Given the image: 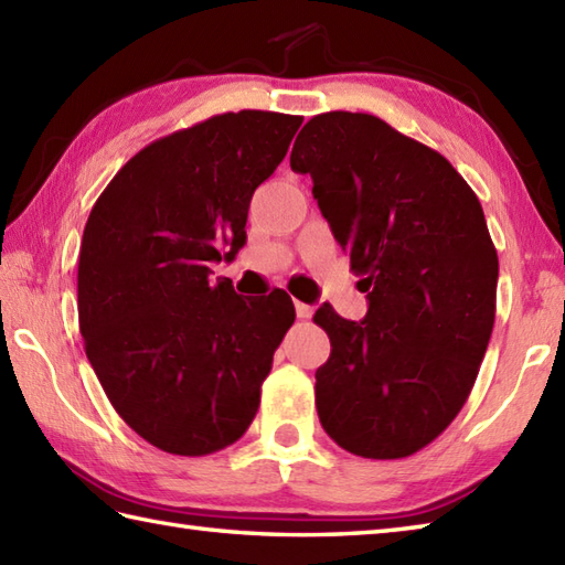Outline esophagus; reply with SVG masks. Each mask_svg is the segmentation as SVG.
Wrapping results in <instances>:
<instances>
[{"label":"esophagus","mask_w":565,"mask_h":565,"mask_svg":"<svg viewBox=\"0 0 565 565\" xmlns=\"http://www.w3.org/2000/svg\"><path fill=\"white\" fill-rule=\"evenodd\" d=\"M296 316L301 318V320H308L310 316H313V306H308V303L296 301Z\"/></svg>","instance_id":"34e87169"}]
</instances>
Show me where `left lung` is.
<instances>
[{
  "label": "left lung",
  "instance_id": "1",
  "mask_svg": "<svg viewBox=\"0 0 565 565\" xmlns=\"http://www.w3.org/2000/svg\"><path fill=\"white\" fill-rule=\"evenodd\" d=\"M332 235L362 274V322L320 306L330 356L316 371L322 429L364 459L435 441L471 393L495 322L498 252L481 201L447 158L371 114L328 111L298 134Z\"/></svg>",
  "mask_w": 565,
  "mask_h": 565
}]
</instances>
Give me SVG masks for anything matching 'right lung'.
Returning a JSON list of instances; mask_svg holds the SVG:
<instances>
[{"mask_svg": "<svg viewBox=\"0 0 565 565\" xmlns=\"http://www.w3.org/2000/svg\"><path fill=\"white\" fill-rule=\"evenodd\" d=\"M301 116H211L150 142L84 225L77 310L84 352L124 423L167 454L206 456L245 435L289 294L243 298L209 262L245 245L255 189L286 158Z\"/></svg>", "mask_w": 565, "mask_h": 565, "instance_id": "add662e5", "label": "right lung"}]
</instances>
